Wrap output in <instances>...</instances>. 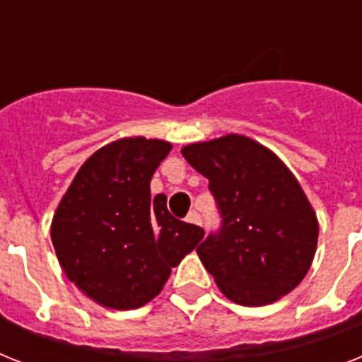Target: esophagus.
Returning a JSON list of instances; mask_svg holds the SVG:
<instances>
[{"label": "esophagus", "mask_w": 362, "mask_h": 362, "mask_svg": "<svg viewBox=\"0 0 362 362\" xmlns=\"http://www.w3.org/2000/svg\"><path fill=\"white\" fill-rule=\"evenodd\" d=\"M187 222L192 223V226H202V218H199V214L196 211H192V213H188Z\"/></svg>", "instance_id": "34e87169"}]
</instances>
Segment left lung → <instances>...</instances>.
Instances as JSON below:
<instances>
[{"label":"left lung","mask_w":362,"mask_h":362,"mask_svg":"<svg viewBox=\"0 0 362 362\" xmlns=\"http://www.w3.org/2000/svg\"><path fill=\"white\" fill-rule=\"evenodd\" d=\"M209 179L222 229L196 250L226 298L244 307L281 300L307 276L318 218L296 175L267 146L244 134L181 149Z\"/></svg>","instance_id":"obj_1"}]
</instances>
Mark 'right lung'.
Here are the masks:
<instances>
[{"label": "right lung", "mask_w": 362, "mask_h": 362, "mask_svg": "<svg viewBox=\"0 0 362 362\" xmlns=\"http://www.w3.org/2000/svg\"><path fill=\"white\" fill-rule=\"evenodd\" d=\"M170 149L160 139L115 140L85 160L57 205L52 242L59 264L100 305H146L205 235L172 216L164 194L151 198V177Z\"/></svg>", "instance_id": "add662e5"}]
</instances>
